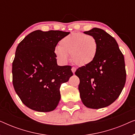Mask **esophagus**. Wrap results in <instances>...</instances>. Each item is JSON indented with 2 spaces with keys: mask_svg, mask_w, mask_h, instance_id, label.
I'll return each instance as SVG.
<instances>
[{
  "mask_svg": "<svg viewBox=\"0 0 135 135\" xmlns=\"http://www.w3.org/2000/svg\"><path fill=\"white\" fill-rule=\"evenodd\" d=\"M71 70H72V72H73V74H74V73H75V71H76V68H74V67H73V68H72Z\"/></svg>",
  "mask_w": 135,
  "mask_h": 135,
  "instance_id": "34e87169",
  "label": "esophagus"
}]
</instances>
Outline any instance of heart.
Segmentation results:
<instances>
[{
	"label": "heart",
	"mask_w": 135,
	"mask_h": 135,
	"mask_svg": "<svg viewBox=\"0 0 135 135\" xmlns=\"http://www.w3.org/2000/svg\"><path fill=\"white\" fill-rule=\"evenodd\" d=\"M98 44L96 38L82 32H73L61 39L55 55L59 61L65 64L71 55L74 63L85 66L91 63L97 55Z\"/></svg>",
	"instance_id": "obj_1"
}]
</instances>
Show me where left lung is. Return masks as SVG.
Wrapping results in <instances>:
<instances>
[{
  "mask_svg": "<svg viewBox=\"0 0 135 135\" xmlns=\"http://www.w3.org/2000/svg\"><path fill=\"white\" fill-rule=\"evenodd\" d=\"M84 33L97 39L98 50L91 63L78 68L75 73L80 79L81 100L88 108H105L117 99L124 87V56L115 38L103 29L95 27Z\"/></svg>",
  "mask_w": 135,
  "mask_h": 135,
  "instance_id": "left-lung-1",
  "label": "left lung"
}]
</instances>
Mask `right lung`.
I'll return each mask as SVG.
<instances>
[{
  "label": "right lung",
  "instance_id": "add662e5",
  "mask_svg": "<svg viewBox=\"0 0 135 135\" xmlns=\"http://www.w3.org/2000/svg\"><path fill=\"white\" fill-rule=\"evenodd\" d=\"M69 32L37 30L18 44L12 64L13 85L22 102L38 112L52 111L61 98V85L73 75L71 66H58V42Z\"/></svg>",
  "mask_w": 135,
  "mask_h": 135
}]
</instances>
